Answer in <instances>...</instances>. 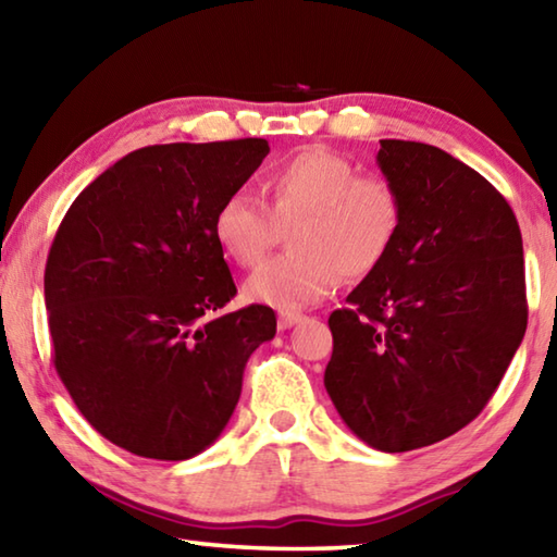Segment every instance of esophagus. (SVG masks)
Segmentation results:
<instances>
[{
  "label": "esophagus",
  "instance_id": "esophagus-1",
  "mask_svg": "<svg viewBox=\"0 0 557 557\" xmlns=\"http://www.w3.org/2000/svg\"><path fill=\"white\" fill-rule=\"evenodd\" d=\"M305 314L301 312H280L277 314V326L280 329H292L295 324H299V322H305Z\"/></svg>",
  "mask_w": 557,
  "mask_h": 557
}]
</instances>
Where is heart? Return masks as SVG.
Segmentation results:
<instances>
[{"mask_svg":"<svg viewBox=\"0 0 557 557\" xmlns=\"http://www.w3.org/2000/svg\"><path fill=\"white\" fill-rule=\"evenodd\" d=\"M268 206L233 191L213 213V235L240 268H258L289 231L287 256L270 260L245 282L252 305L282 312L332 295L346 280H363L391 256L403 228V199L388 178L358 174L326 147L299 149L268 169Z\"/></svg>","mask_w":557,"mask_h":557,"instance_id":"1","label":"heart"}]
</instances>
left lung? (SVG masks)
<instances>
[{"label":"left lung","mask_w":557,"mask_h":557,"mask_svg":"<svg viewBox=\"0 0 557 557\" xmlns=\"http://www.w3.org/2000/svg\"><path fill=\"white\" fill-rule=\"evenodd\" d=\"M403 199L391 256L329 317L324 385L366 445L410 451L492 400L528 324L521 228L486 178L442 149L381 139Z\"/></svg>","instance_id":"8db88e82"}]
</instances>
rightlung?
<instances>
[{
	"mask_svg": "<svg viewBox=\"0 0 557 557\" xmlns=\"http://www.w3.org/2000/svg\"><path fill=\"white\" fill-rule=\"evenodd\" d=\"M265 139L174 143L122 157L71 203L44 272L53 366L75 408L137 457L199 455L228 425L275 312H223L235 282L213 213Z\"/></svg>",
	"mask_w": 557,
	"mask_h": 557,
	"instance_id": "add662e5",
	"label": "right lung"
}]
</instances>
